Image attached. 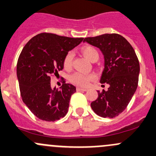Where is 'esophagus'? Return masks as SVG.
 Returning <instances> with one entry per match:
<instances>
[{
    "label": "esophagus",
    "instance_id": "34e87169",
    "mask_svg": "<svg viewBox=\"0 0 156 156\" xmlns=\"http://www.w3.org/2000/svg\"><path fill=\"white\" fill-rule=\"evenodd\" d=\"M87 88H82V87H77V91H87Z\"/></svg>",
    "mask_w": 156,
    "mask_h": 156
}]
</instances>
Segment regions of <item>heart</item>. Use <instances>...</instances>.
Wrapping results in <instances>:
<instances>
[{"mask_svg":"<svg viewBox=\"0 0 156 156\" xmlns=\"http://www.w3.org/2000/svg\"><path fill=\"white\" fill-rule=\"evenodd\" d=\"M81 53L87 60H90L91 62L94 60L95 59H99V53H98L97 50L94 47L90 46V45L83 46L81 48ZM73 59V52H69L65 56L64 60H63V65H64L65 68L69 69L71 67ZM93 78H94V75H86V74L78 73H78H75L70 77V80H71L72 82L77 85H80V86L83 87L87 86L88 83L90 82V81L93 80Z\"/></svg>","mask_w":156,"mask_h":156,"instance_id":"heart-1","label":"heart"}]
</instances>
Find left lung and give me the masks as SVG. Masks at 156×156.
Here are the masks:
<instances>
[{"instance_id":"1","label":"left lung","mask_w":156,"mask_h":156,"mask_svg":"<svg viewBox=\"0 0 156 156\" xmlns=\"http://www.w3.org/2000/svg\"><path fill=\"white\" fill-rule=\"evenodd\" d=\"M99 48L104 56V70L100 83H107V91H98L92 101L93 111L101 117L114 118L122 112L134 96L138 83L140 64L129 42L117 34H105L83 39Z\"/></svg>"}]
</instances>
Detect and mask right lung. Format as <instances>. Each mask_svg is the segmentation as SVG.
<instances>
[{
	"instance_id": "obj_1",
	"label": "right lung",
	"mask_w": 156,
	"mask_h": 156,
	"mask_svg": "<svg viewBox=\"0 0 156 156\" xmlns=\"http://www.w3.org/2000/svg\"><path fill=\"white\" fill-rule=\"evenodd\" d=\"M83 39L42 33L30 39L22 49L17 63L21 96L39 119L54 122L68 112L76 88L65 82L60 89L51 88V76L63 69L65 56Z\"/></svg>"
}]
</instances>
